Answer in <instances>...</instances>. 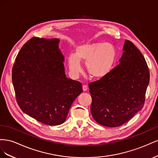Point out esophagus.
Listing matches in <instances>:
<instances>
[{
    "label": "esophagus",
    "mask_w": 158,
    "mask_h": 158,
    "mask_svg": "<svg viewBox=\"0 0 158 158\" xmlns=\"http://www.w3.org/2000/svg\"><path fill=\"white\" fill-rule=\"evenodd\" d=\"M83 91H87V85H83Z\"/></svg>",
    "instance_id": "1"
}]
</instances>
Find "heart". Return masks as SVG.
Returning <instances> with one entry per match:
<instances>
[{
	"instance_id": "heart-1",
	"label": "heart",
	"mask_w": 158,
	"mask_h": 158,
	"mask_svg": "<svg viewBox=\"0 0 158 158\" xmlns=\"http://www.w3.org/2000/svg\"><path fill=\"white\" fill-rule=\"evenodd\" d=\"M116 60V51L109 43H88L75 49L74 56L68 59L71 73L77 75L83 71L81 63H85V69L90 77L100 79L112 69Z\"/></svg>"
}]
</instances>
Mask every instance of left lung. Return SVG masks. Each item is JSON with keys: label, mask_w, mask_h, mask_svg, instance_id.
Masks as SVG:
<instances>
[{"label": "left lung", "mask_w": 158, "mask_h": 158, "mask_svg": "<svg viewBox=\"0 0 158 158\" xmlns=\"http://www.w3.org/2000/svg\"><path fill=\"white\" fill-rule=\"evenodd\" d=\"M120 64L106 76L89 84L91 112L97 123L116 127L127 123L145 102L150 71L142 53L126 40Z\"/></svg>", "instance_id": "left-lung-1"}]
</instances>
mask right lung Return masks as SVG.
I'll use <instances>...</instances> for the list:
<instances>
[{
  "mask_svg": "<svg viewBox=\"0 0 158 158\" xmlns=\"http://www.w3.org/2000/svg\"><path fill=\"white\" fill-rule=\"evenodd\" d=\"M60 40L33 37L22 47L12 79L20 109L49 126L64 123L72 103L83 92L77 81L67 78Z\"/></svg>",
  "mask_w": 158,
  "mask_h": 158,
  "instance_id": "obj_1",
  "label": "right lung"
}]
</instances>
